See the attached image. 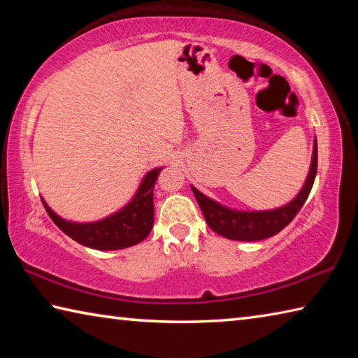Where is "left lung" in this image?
I'll use <instances>...</instances> for the list:
<instances>
[{
	"instance_id": "8db88e82",
	"label": "left lung",
	"mask_w": 358,
	"mask_h": 358,
	"mask_svg": "<svg viewBox=\"0 0 358 358\" xmlns=\"http://www.w3.org/2000/svg\"><path fill=\"white\" fill-rule=\"evenodd\" d=\"M316 173L317 141H314L311 169L305 181V186L301 187L299 196L292 202H289L281 208L268 211H234L211 201L207 196H203L202 192H199L196 187H192V192L196 196L199 207H201L205 221H207L211 230H215L216 234L230 240L257 241L273 237V235L281 232L294 220L303 207V203L306 202L308 196H310Z\"/></svg>"
}]
</instances>
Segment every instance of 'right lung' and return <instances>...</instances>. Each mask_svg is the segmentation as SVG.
<instances>
[{"mask_svg":"<svg viewBox=\"0 0 358 358\" xmlns=\"http://www.w3.org/2000/svg\"><path fill=\"white\" fill-rule=\"evenodd\" d=\"M162 169L145 175L141 187L136 197L126 205L118 213L106 217L98 222L76 224L64 221L57 216L42 201L52 221L63 230V232L72 240L93 250L112 251L121 250V248L134 246L148 237L155 221V207H153V189L157 180V175Z\"/></svg>","mask_w":358,"mask_h":358,"instance_id":"1","label":"right lung"}]
</instances>
